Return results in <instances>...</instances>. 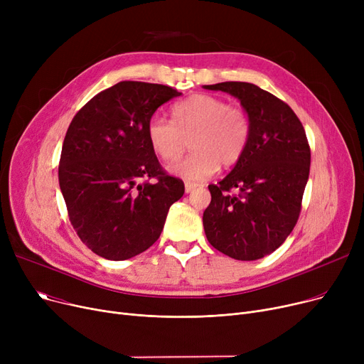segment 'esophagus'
Segmentation results:
<instances>
[{"instance_id":"34e87169","label":"esophagus","mask_w":364,"mask_h":364,"mask_svg":"<svg viewBox=\"0 0 364 364\" xmlns=\"http://www.w3.org/2000/svg\"><path fill=\"white\" fill-rule=\"evenodd\" d=\"M196 187H198V184H195V183H186V184H184L186 193H192Z\"/></svg>"}]
</instances>
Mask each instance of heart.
I'll return each mask as SVG.
<instances>
[{
    "label": "heart",
    "mask_w": 364,
    "mask_h": 364,
    "mask_svg": "<svg viewBox=\"0 0 364 364\" xmlns=\"http://www.w3.org/2000/svg\"><path fill=\"white\" fill-rule=\"evenodd\" d=\"M252 132L251 119L240 107L209 94H195L172 107V121L153 114L146 134L151 150L164 161L177 159L190 140L193 153L168 166L186 181H203L218 166H233L243 156Z\"/></svg>",
    "instance_id": "heart-1"
}]
</instances>
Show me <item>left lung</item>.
Returning a JSON list of instances; mask_svg holds the SVG:
<instances>
[{"label": "left lung", "instance_id": "obj_1", "mask_svg": "<svg viewBox=\"0 0 364 364\" xmlns=\"http://www.w3.org/2000/svg\"><path fill=\"white\" fill-rule=\"evenodd\" d=\"M203 88L236 97L252 125L243 156L218 184L208 186L206 239L235 259L264 258L277 250L298 221L310 174L307 136L294 110L255 84L220 82Z\"/></svg>", "mask_w": 364, "mask_h": 364}]
</instances>
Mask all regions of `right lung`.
Wrapping results in <instances>:
<instances>
[{
    "label": "right lung",
    "instance_id": "obj_1",
    "mask_svg": "<svg viewBox=\"0 0 364 364\" xmlns=\"http://www.w3.org/2000/svg\"><path fill=\"white\" fill-rule=\"evenodd\" d=\"M178 95L166 85L122 81L72 119L59 184L75 232L94 254L124 261L144 252L184 195L183 181L162 171L146 134L156 109Z\"/></svg>",
    "mask_w": 364,
    "mask_h": 364
}]
</instances>
